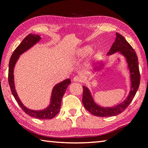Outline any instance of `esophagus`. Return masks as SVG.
<instances>
[{
    "instance_id": "34e87169",
    "label": "esophagus",
    "mask_w": 148,
    "mask_h": 148,
    "mask_svg": "<svg viewBox=\"0 0 148 148\" xmlns=\"http://www.w3.org/2000/svg\"><path fill=\"white\" fill-rule=\"evenodd\" d=\"M81 77H79V76H75L74 77V79H73V81L74 82H81Z\"/></svg>"
}]
</instances>
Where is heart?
I'll list each match as a JSON object with an SVG mask.
<instances>
[{
  "label": "heart",
  "mask_w": 148,
  "mask_h": 148,
  "mask_svg": "<svg viewBox=\"0 0 148 148\" xmlns=\"http://www.w3.org/2000/svg\"><path fill=\"white\" fill-rule=\"evenodd\" d=\"M90 51V47L89 46H86L84 47H82L77 50V56L79 57H84L86 56L87 54L89 53Z\"/></svg>",
  "instance_id": "1"
}]
</instances>
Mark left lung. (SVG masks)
I'll return each instance as SVG.
<instances>
[{"label":"left lung","instance_id":"8db88e82","mask_svg":"<svg viewBox=\"0 0 148 148\" xmlns=\"http://www.w3.org/2000/svg\"><path fill=\"white\" fill-rule=\"evenodd\" d=\"M116 40L114 44H112L110 51L108 52L107 56H109L114 53H119V54L125 58L127 64V68L130 72V82H131L130 91L127 98L121 103L114 106L105 107L97 104L95 102L90 89L87 87L83 86L82 102H83L85 108L95 116L110 117L121 114L131 104L139 87L140 75L138 67V60L136 52L122 35L117 32H116ZM106 64V61H104L97 62L92 68L91 74H93L96 72H98L104 69Z\"/></svg>","mask_w":148,"mask_h":148}]
</instances>
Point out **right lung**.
Wrapping results in <instances>:
<instances>
[{
  "label": "right lung",
  "instance_id": "right-lung-1",
  "mask_svg": "<svg viewBox=\"0 0 148 148\" xmlns=\"http://www.w3.org/2000/svg\"><path fill=\"white\" fill-rule=\"evenodd\" d=\"M40 40L41 37L40 35L29 34L15 49L9 62L8 83L10 87L12 95L14 97L17 104L27 114L36 119H49L53 118L59 113V110L61 109L62 98L65 91H66L67 87L70 84H71V80L69 78H67L60 83L55 85L51 91L49 104L45 108L40 110H32L25 106L18 97L14 82V69L21 55L32 48L36 44H38L40 41Z\"/></svg>",
  "mask_w": 148,
  "mask_h": 148
}]
</instances>
